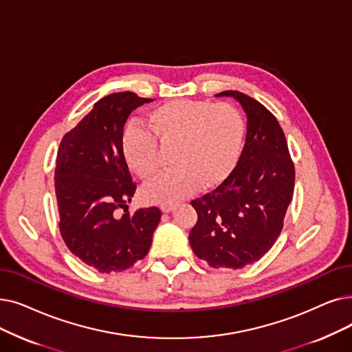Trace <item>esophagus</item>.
<instances>
[{"instance_id":"34e87169","label":"esophagus","mask_w":352,"mask_h":352,"mask_svg":"<svg viewBox=\"0 0 352 352\" xmlns=\"http://www.w3.org/2000/svg\"><path fill=\"white\" fill-rule=\"evenodd\" d=\"M173 208H174V203L161 204V211H162V212H170Z\"/></svg>"}]
</instances>
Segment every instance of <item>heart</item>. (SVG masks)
I'll return each mask as SVG.
<instances>
[{
  "mask_svg": "<svg viewBox=\"0 0 352 352\" xmlns=\"http://www.w3.org/2000/svg\"><path fill=\"white\" fill-rule=\"evenodd\" d=\"M145 126H129L122 141L125 160L141 179H154L162 170L157 144L164 149L174 145V166L144 190L152 201H171L200 186H219L236 166L244 138V119L227 102L168 100L146 113Z\"/></svg>",
  "mask_w": 352,
  "mask_h": 352,
  "instance_id": "1",
  "label": "heart"
}]
</instances>
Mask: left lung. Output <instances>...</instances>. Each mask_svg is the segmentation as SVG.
Returning a JSON list of instances; mask_svg holds the SVG:
<instances>
[{"mask_svg":"<svg viewBox=\"0 0 352 352\" xmlns=\"http://www.w3.org/2000/svg\"><path fill=\"white\" fill-rule=\"evenodd\" d=\"M216 96H232L241 104L248 116L246 142L230 175L191 201L198 220L190 244L214 269H241L278 240L294 197L295 165L278 119L261 102L237 90Z\"/></svg>","mask_w":352,"mask_h":352,"instance_id":"obj_1","label":"left lung"}]
</instances>
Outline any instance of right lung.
I'll return each instance as SVG.
<instances>
[{"label": "right lung", "instance_id": "right-lung-1", "mask_svg": "<svg viewBox=\"0 0 352 352\" xmlns=\"http://www.w3.org/2000/svg\"><path fill=\"white\" fill-rule=\"evenodd\" d=\"M152 100L133 91L104 96L58 146L54 188L60 234L76 257L100 273L124 272L144 258L161 220L157 207L116 216L136 190L122 148L125 122Z\"/></svg>", "mask_w": 352, "mask_h": 352}]
</instances>
